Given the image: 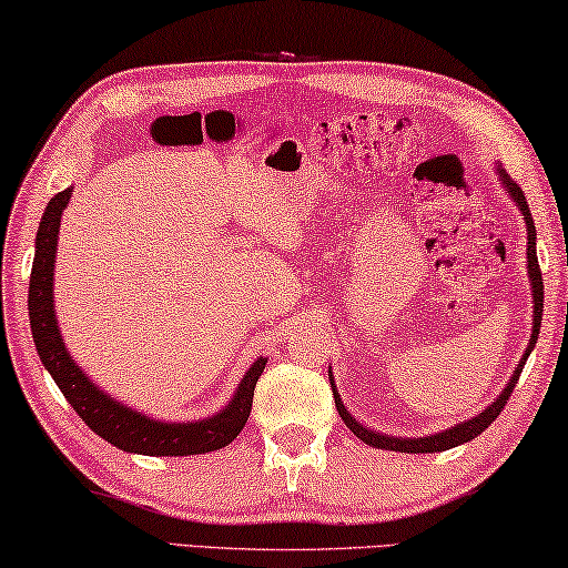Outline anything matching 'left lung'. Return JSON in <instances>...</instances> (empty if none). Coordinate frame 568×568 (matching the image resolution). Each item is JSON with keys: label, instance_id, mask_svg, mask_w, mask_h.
Wrapping results in <instances>:
<instances>
[{"label": "left lung", "instance_id": "8db88e82", "mask_svg": "<svg viewBox=\"0 0 568 568\" xmlns=\"http://www.w3.org/2000/svg\"><path fill=\"white\" fill-rule=\"evenodd\" d=\"M497 174H500V182L503 187L508 190V195L513 197V203L520 207L523 213V221H526V229H528V248H526V268H528V282H530V292H534V333H530L528 339V347L526 353H523L518 368L513 371L510 381L505 383V388L500 390V396H497L490 406L483 408V414H477L473 418H467V422H459L455 426H449V429L444 432H436L429 436H390V434H381V432H373L368 426H363L361 422H355V416L347 412L343 398L337 394V386H335V378L333 373H329V388H333V396H335V406H337V414L343 416V422L347 429H351L357 439H363L365 444H371L375 449H388V452H406V455H429V452H444V449H452V447H459V444L465 442H473L475 436L483 434L487 426H490L500 412L508 404V398L513 394V388H516V383L523 373V365H526L530 351L536 347V339L540 333V317H544V278H540V268H538V256H536V225H534V215L528 211V203H526V195H523V190L513 182V178L508 172H505L500 164H497Z\"/></svg>", "mask_w": 568, "mask_h": 568}]
</instances>
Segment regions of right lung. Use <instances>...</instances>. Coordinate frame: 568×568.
<instances>
[{
	"label": "right lung",
	"instance_id": "add662e5",
	"mask_svg": "<svg viewBox=\"0 0 568 568\" xmlns=\"http://www.w3.org/2000/svg\"><path fill=\"white\" fill-rule=\"evenodd\" d=\"M71 195L73 187H65L63 193L50 200L45 213H42L38 239H34L28 310L32 339L42 365L52 375V381L58 383V388L63 390L73 412L101 439H106L121 452L146 457H187L223 449L248 422L254 388L258 375L266 368V357H256V363L243 375L225 408L207 418H195V422H162V418L146 416L132 406L121 404V400L111 398L106 390L95 386L89 373L68 353L58 327L55 304H52L55 302V296H52L55 278L52 276H55L60 217H63V211L71 203Z\"/></svg>",
	"mask_w": 568,
	"mask_h": 568
}]
</instances>
